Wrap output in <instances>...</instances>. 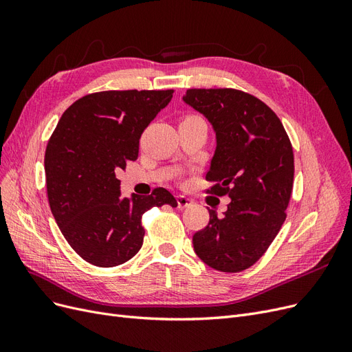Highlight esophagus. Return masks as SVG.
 <instances>
[{
    "instance_id": "1",
    "label": "esophagus",
    "mask_w": 352,
    "mask_h": 352,
    "mask_svg": "<svg viewBox=\"0 0 352 352\" xmlns=\"http://www.w3.org/2000/svg\"><path fill=\"white\" fill-rule=\"evenodd\" d=\"M176 201H177V208H186V207H190L194 204V199H190V198H188V197H185V195H177V198H176Z\"/></svg>"
}]
</instances>
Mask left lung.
<instances>
[{
	"label": "left lung",
	"mask_w": 352,
	"mask_h": 352,
	"mask_svg": "<svg viewBox=\"0 0 352 352\" xmlns=\"http://www.w3.org/2000/svg\"><path fill=\"white\" fill-rule=\"evenodd\" d=\"M184 101L206 116L216 151L206 179L208 192L230 202L192 243L210 267L236 273L267 251L286 219L294 185V151L279 117L254 95L230 88L188 89Z\"/></svg>",
	"instance_id": "1"
}]
</instances>
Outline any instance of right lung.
I'll use <instances>...</instances> for the list:
<instances>
[{"mask_svg": "<svg viewBox=\"0 0 352 352\" xmlns=\"http://www.w3.org/2000/svg\"><path fill=\"white\" fill-rule=\"evenodd\" d=\"M172 97L173 89L95 92L58 120L44 160L48 202L63 236L85 261L114 267L131 260L144 242V212L177 207L164 188L122 198L116 177L138 158L142 132Z\"/></svg>", "mask_w": 352, "mask_h": 352, "instance_id": "1", "label": "right lung"}]
</instances>
